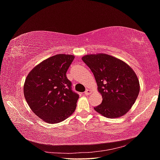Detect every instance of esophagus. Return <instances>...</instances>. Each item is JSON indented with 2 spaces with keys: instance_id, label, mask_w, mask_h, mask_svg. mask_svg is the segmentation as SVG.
I'll use <instances>...</instances> for the list:
<instances>
[{
  "instance_id": "obj_1",
  "label": "esophagus",
  "mask_w": 160,
  "mask_h": 160,
  "mask_svg": "<svg viewBox=\"0 0 160 160\" xmlns=\"http://www.w3.org/2000/svg\"><path fill=\"white\" fill-rule=\"evenodd\" d=\"M92 93V91L91 89H86V91H85V94L86 95H89Z\"/></svg>"
}]
</instances>
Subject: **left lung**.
I'll return each mask as SVG.
<instances>
[{"label":"left lung","mask_w":160,"mask_h":160,"mask_svg":"<svg viewBox=\"0 0 160 160\" xmlns=\"http://www.w3.org/2000/svg\"><path fill=\"white\" fill-rule=\"evenodd\" d=\"M82 60L93 72L102 103L94 109L108 118H118L132 108L140 86L134 71L124 61L105 53L86 55Z\"/></svg>","instance_id":"1"}]
</instances>
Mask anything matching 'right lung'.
Returning <instances> with one entry per match:
<instances>
[{"label": "right lung", "mask_w": 160, "mask_h": 160, "mask_svg": "<svg viewBox=\"0 0 160 160\" xmlns=\"http://www.w3.org/2000/svg\"><path fill=\"white\" fill-rule=\"evenodd\" d=\"M74 55L58 54L44 60L29 72L24 95L31 109L49 123L62 122L74 112L79 95L71 89L66 72Z\"/></svg>", "instance_id": "obj_1"}]
</instances>
